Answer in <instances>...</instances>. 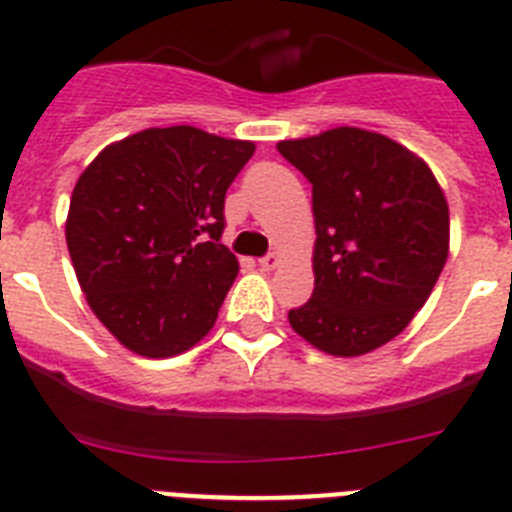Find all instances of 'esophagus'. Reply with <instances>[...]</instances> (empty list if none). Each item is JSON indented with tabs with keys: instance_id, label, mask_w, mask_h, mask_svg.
<instances>
[{
	"instance_id": "1",
	"label": "esophagus",
	"mask_w": 512,
	"mask_h": 512,
	"mask_svg": "<svg viewBox=\"0 0 512 512\" xmlns=\"http://www.w3.org/2000/svg\"><path fill=\"white\" fill-rule=\"evenodd\" d=\"M277 264H279L277 253H266L264 259H259V266L264 269V272H272V269H277Z\"/></svg>"
}]
</instances>
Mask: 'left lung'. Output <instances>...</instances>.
I'll use <instances>...</instances> for the list:
<instances>
[{"instance_id":"1","label":"left lung","mask_w":512,"mask_h":512,"mask_svg":"<svg viewBox=\"0 0 512 512\" xmlns=\"http://www.w3.org/2000/svg\"><path fill=\"white\" fill-rule=\"evenodd\" d=\"M277 150L313 186L316 217V287L287 313L290 326L326 355H368L409 326L443 272V189L404 144L355 126Z\"/></svg>"}]
</instances>
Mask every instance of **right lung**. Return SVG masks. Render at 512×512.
Returning a JSON list of instances; mask_svg holds the SVG:
<instances>
[{
  "label": "right lung",
  "mask_w": 512,
  "mask_h": 512,
  "mask_svg": "<svg viewBox=\"0 0 512 512\" xmlns=\"http://www.w3.org/2000/svg\"><path fill=\"white\" fill-rule=\"evenodd\" d=\"M253 150L168 126L108 144L85 168L67 248L87 303L126 349L160 360L209 334L238 277L220 243L225 194Z\"/></svg>",
  "instance_id": "1"
}]
</instances>
